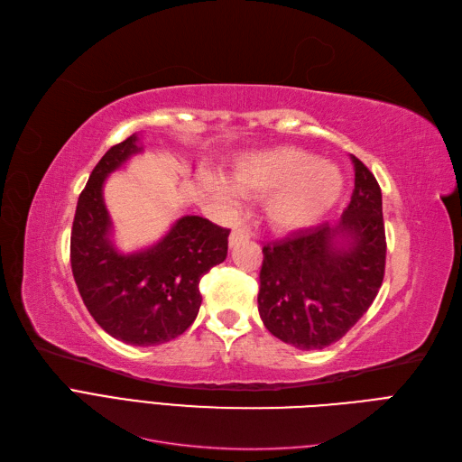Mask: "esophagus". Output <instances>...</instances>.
Returning <instances> with one entry per match:
<instances>
[{
  "label": "esophagus",
  "mask_w": 462,
  "mask_h": 462,
  "mask_svg": "<svg viewBox=\"0 0 462 462\" xmlns=\"http://www.w3.org/2000/svg\"><path fill=\"white\" fill-rule=\"evenodd\" d=\"M247 240H249V232L245 228H234L230 232L228 244H230V247H234V245H237L240 242H247Z\"/></svg>",
  "instance_id": "34e87169"
}]
</instances>
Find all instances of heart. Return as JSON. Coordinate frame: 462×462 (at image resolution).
I'll return each mask as SVG.
<instances>
[{
  "label": "heart",
  "instance_id": "obj_1",
  "mask_svg": "<svg viewBox=\"0 0 462 462\" xmlns=\"http://www.w3.org/2000/svg\"><path fill=\"white\" fill-rule=\"evenodd\" d=\"M201 182L222 205H234L237 193L264 198L266 225L282 234L317 225L344 189V176L334 162L288 145L245 155L232 169L230 182L217 174H205Z\"/></svg>",
  "mask_w": 462,
  "mask_h": 462
}]
</instances>
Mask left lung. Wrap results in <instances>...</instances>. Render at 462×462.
Listing matches in <instances>:
<instances>
[{
  "label": "left lung",
  "mask_w": 462,
  "mask_h": 462,
  "mask_svg": "<svg viewBox=\"0 0 462 462\" xmlns=\"http://www.w3.org/2000/svg\"><path fill=\"white\" fill-rule=\"evenodd\" d=\"M355 189L337 225H319L263 245L259 315L297 349L344 337L374 301L385 271L382 189L351 157Z\"/></svg>",
  "instance_id": "left-lung-1"
}]
</instances>
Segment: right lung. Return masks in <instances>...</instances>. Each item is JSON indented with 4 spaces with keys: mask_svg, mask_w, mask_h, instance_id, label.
Returning a JSON list of instances; mask_svg holds the SVG:
<instances>
[{
    "mask_svg": "<svg viewBox=\"0 0 462 462\" xmlns=\"http://www.w3.org/2000/svg\"><path fill=\"white\" fill-rule=\"evenodd\" d=\"M142 152L138 134L99 159L82 189L70 234V266L86 309L109 336L150 347L184 334L201 307L199 280L226 259L228 228L178 218L152 247L121 253L103 201L106 178Z\"/></svg>",
    "mask_w": 462,
    "mask_h": 462,
    "instance_id": "right-lung-1",
    "label": "right lung"
}]
</instances>
